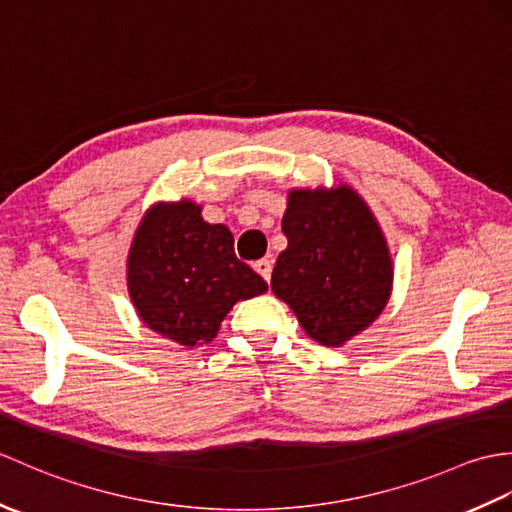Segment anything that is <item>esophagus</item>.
I'll use <instances>...</instances> for the list:
<instances>
[{"label":"esophagus","mask_w":512,"mask_h":512,"mask_svg":"<svg viewBox=\"0 0 512 512\" xmlns=\"http://www.w3.org/2000/svg\"><path fill=\"white\" fill-rule=\"evenodd\" d=\"M259 275H262L266 281H270V275H273V262L270 259H259L253 266Z\"/></svg>","instance_id":"obj_1"}]
</instances>
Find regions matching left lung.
<instances>
[{
  "instance_id": "8db88e82",
  "label": "left lung",
  "mask_w": 512,
  "mask_h": 512,
  "mask_svg": "<svg viewBox=\"0 0 512 512\" xmlns=\"http://www.w3.org/2000/svg\"><path fill=\"white\" fill-rule=\"evenodd\" d=\"M288 248L270 286L321 345H343L365 330L389 299L385 237L350 187L292 191L284 215Z\"/></svg>"
}]
</instances>
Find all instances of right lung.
Segmentation results:
<instances>
[{
  "label": "right lung",
  "instance_id": "right-lung-1",
  "mask_svg": "<svg viewBox=\"0 0 512 512\" xmlns=\"http://www.w3.org/2000/svg\"><path fill=\"white\" fill-rule=\"evenodd\" d=\"M127 284L140 319L187 347L209 343L235 301L268 290L235 257L231 231L204 222L187 200L147 211L129 250Z\"/></svg>",
  "mask_w": 512,
  "mask_h": 512
}]
</instances>
